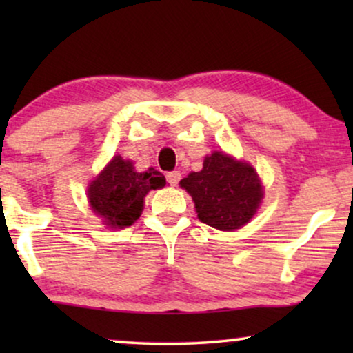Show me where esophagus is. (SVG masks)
Instances as JSON below:
<instances>
[{"mask_svg": "<svg viewBox=\"0 0 353 353\" xmlns=\"http://www.w3.org/2000/svg\"><path fill=\"white\" fill-rule=\"evenodd\" d=\"M180 178H181V173L176 172V170L167 173V181L170 183L172 186H176L178 181H180Z\"/></svg>", "mask_w": 353, "mask_h": 353, "instance_id": "obj_1", "label": "esophagus"}]
</instances>
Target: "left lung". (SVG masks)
Returning <instances> with one entry per match:
<instances>
[{
    "label": "left lung",
    "mask_w": 353,
    "mask_h": 353,
    "mask_svg": "<svg viewBox=\"0 0 353 353\" xmlns=\"http://www.w3.org/2000/svg\"><path fill=\"white\" fill-rule=\"evenodd\" d=\"M194 201L202 223L221 231L238 230L257 212L263 190L254 167L215 151L201 172L180 181Z\"/></svg>",
    "instance_id": "left-lung-1"
}]
</instances>
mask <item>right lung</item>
Instances as JSON below:
<instances>
[{
	"mask_svg": "<svg viewBox=\"0 0 353 353\" xmlns=\"http://www.w3.org/2000/svg\"><path fill=\"white\" fill-rule=\"evenodd\" d=\"M165 186V176L149 168L138 173L133 163L115 156L88 188L90 205L110 228H125L139 219L143 199L151 190Z\"/></svg>",
	"mask_w": 353,
	"mask_h": 353,
	"instance_id": "right-lung-1",
	"label": "right lung"
}]
</instances>
